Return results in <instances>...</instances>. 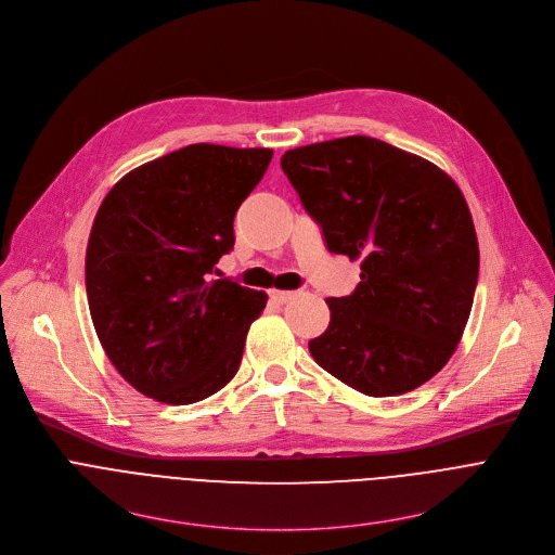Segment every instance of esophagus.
Instances as JSON below:
<instances>
[{
  "instance_id": "esophagus-1",
  "label": "esophagus",
  "mask_w": 555,
  "mask_h": 555,
  "mask_svg": "<svg viewBox=\"0 0 555 555\" xmlns=\"http://www.w3.org/2000/svg\"><path fill=\"white\" fill-rule=\"evenodd\" d=\"M296 294H298V292H287V289H272V292H270V298H272L274 302H279V305H285V302H287V300H292Z\"/></svg>"
}]
</instances>
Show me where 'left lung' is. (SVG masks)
<instances>
[{"label":"left lung","instance_id":"8db88e82","mask_svg":"<svg viewBox=\"0 0 555 555\" xmlns=\"http://www.w3.org/2000/svg\"><path fill=\"white\" fill-rule=\"evenodd\" d=\"M281 167L327 250L360 259L353 294L309 353L347 386L390 398L437 375L454 353L479 279V242L454 180L369 135L285 151Z\"/></svg>","mask_w":555,"mask_h":555}]
</instances>
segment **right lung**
<instances>
[{"label": "right lung", "instance_id": "1", "mask_svg": "<svg viewBox=\"0 0 555 555\" xmlns=\"http://www.w3.org/2000/svg\"><path fill=\"white\" fill-rule=\"evenodd\" d=\"M270 160L272 149L189 144L129 171L96 212L92 323L116 371L155 402L206 400L242 364L268 294L210 274Z\"/></svg>", "mask_w": 555, "mask_h": 555}]
</instances>
